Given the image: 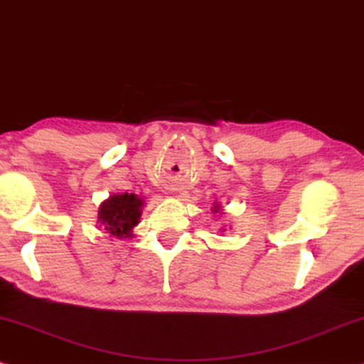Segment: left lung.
Here are the masks:
<instances>
[{
	"mask_svg": "<svg viewBox=\"0 0 364 364\" xmlns=\"http://www.w3.org/2000/svg\"><path fill=\"white\" fill-rule=\"evenodd\" d=\"M212 210H213V213H218L222 208H220V205H218V203H213V208H212ZM220 213H222V212H220Z\"/></svg>",
	"mask_w": 364,
	"mask_h": 364,
	"instance_id": "left-lung-1",
	"label": "left lung"
}]
</instances>
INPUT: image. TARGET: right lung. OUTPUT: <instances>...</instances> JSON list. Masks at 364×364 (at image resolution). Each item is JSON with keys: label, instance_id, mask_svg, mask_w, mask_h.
<instances>
[{"label": "right lung", "instance_id": "add662e5", "mask_svg": "<svg viewBox=\"0 0 364 364\" xmlns=\"http://www.w3.org/2000/svg\"><path fill=\"white\" fill-rule=\"evenodd\" d=\"M144 200L135 193L112 195L100 205L98 224L110 234V237H132L134 227L142 215Z\"/></svg>", "mask_w": 364, "mask_h": 364}]
</instances>
